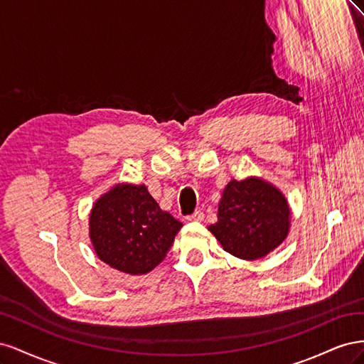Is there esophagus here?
<instances>
[{
	"label": "esophagus",
	"instance_id": "1",
	"mask_svg": "<svg viewBox=\"0 0 364 364\" xmlns=\"http://www.w3.org/2000/svg\"><path fill=\"white\" fill-rule=\"evenodd\" d=\"M203 218H205V214H203V211H194L191 215H188L186 217V220H188V222H203Z\"/></svg>",
	"mask_w": 364,
	"mask_h": 364
}]
</instances>
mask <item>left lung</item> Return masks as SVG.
<instances>
[{
    "instance_id": "8db88e82",
    "label": "left lung",
    "mask_w": 364,
    "mask_h": 364,
    "mask_svg": "<svg viewBox=\"0 0 364 364\" xmlns=\"http://www.w3.org/2000/svg\"><path fill=\"white\" fill-rule=\"evenodd\" d=\"M290 208L285 197L261 179L230 181L218 203V222L208 229L226 252L258 259L289 234Z\"/></svg>"
}]
</instances>
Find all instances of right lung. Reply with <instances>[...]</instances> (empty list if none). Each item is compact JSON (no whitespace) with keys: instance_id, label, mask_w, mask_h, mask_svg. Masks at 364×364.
I'll list each match as a JSON object with an SVG mask.
<instances>
[{"instance_id":"1","label":"right lung","mask_w":364,"mask_h":364,"mask_svg":"<svg viewBox=\"0 0 364 364\" xmlns=\"http://www.w3.org/2000/svg\"><path fill=\"white\" fill-rule=\"evenodd\" d=\"M182 223L162 211L144 185H117L98 199L90 234L98 258L130 274H142L165 258Z\"/></svg>"}]
</instances>
